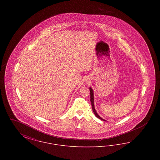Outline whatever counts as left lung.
Masks as SVG:
<instances>
[{"instance_id": "obj_1", "label": "left lung", "mask_w": 160, "mask_h": 160, "mask_svg": "<svg viewBox=\"0 0 160 160\" xmlns=\"http://www.w3.org/2000/svg\"><path fill=\"white\" fill-rule=\"evenodd\" d=\"M89 90H90V92H91V105L92 107V110H93L94 114H95V116H97V118H98V119L102 120V121H107L105 119H102V118H101L99 115L98 114V113H97V112H96L95 108V107H94V95H93L94 93H93V89H92L91 87L89 88Z\"/></svg>"}]
</instances>
